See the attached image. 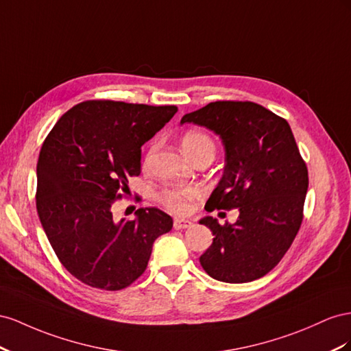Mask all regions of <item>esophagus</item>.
Returning a JSON list of instances; mask_svg holds the SVG:
<instances>
[{"label":"esophagus","mask_w":351,"mask_h":351,"mask_svg":"<svg viewBox=\"0 0 351 351\" xmlns=\"http://www.w3.org/2000/svg\"><path fill=\"white\" fill-rule=\"evenodd\" d=\"M191 226H193L191 220L179 219V217H176V219L173 220V228H175V229H186V228H191Z\"/></svg>","instance_id":"obj_1"}]
</instances>
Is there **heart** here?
Wrapping results in <instances>:
<instances>
[{
  "mask_svg": "<svg viewBox=\"0 0 351 351\" xmlns=\"http://www.w3.org/2000/svg\"><path fill=\"white\" fill-rule=\"evenodd\" d=\"M182 149L193 160L203 152L215 153V144L208 135L199 131H189L182 138ZM202 194L199 186H167L158 193V199L170 212L186 213L193 199L202 197Z\"/></svg>",
  "mask_w": 351,
  "mask_h": 351,
  "instance_id": "1",
  "label": "heart"
}]
</instances>
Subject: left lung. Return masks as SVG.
Instances as JSON below:
<instances>
[{
  "label": "left lung",
  "instance_id": "8db88e82",
  "mask_svg": "<svg viewBox=\"0 0 351 351\" xmlns=\"http://www.w3.org/2000/svg\"><path fill=\"white\" fill-rule=\"evenodd\" d=\"M181 123L204 126L222 139L225 169L206 210L238 208L235 223L206 216L215 238L199 257L206 272L228 284L265 276L291 247L308 186L304 160L285 119L252 101H216Z\"/></svg>",
  "mask_w": 351,
  "mask_h": 351
}]
</instances>
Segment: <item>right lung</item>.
I'll return each mask as SVG.
<instances>
[{
  "mask_svg": "<svg viewBox=\"0 0 351 351\" xmlns=\"http://www.w3.org/2000/svg\"><path fill=\"white\" fill-rule=\"evenodd\" d=\"M178 112L176 106L110 99L79 103L48 134L36 165V210L49 244L79 281L117 291L144 274L156 239L173 220L143 207L114 220L112 206L141 173V147Z\"/></svg>",
  "mask_w": 351,
  "mask_h": 351,
  "instance_id": "add662e5",
  "label": "right lung"
}]
</instances>
